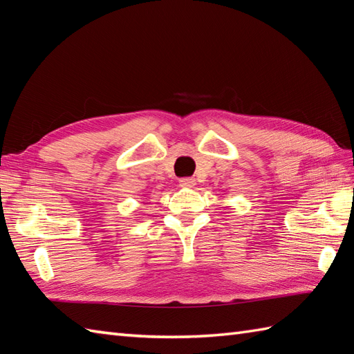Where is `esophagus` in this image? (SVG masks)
Wrapping results in <instances>:
<instances>
[{"instance_id": "1", "label": "esophagus", "mask_w": 354, "mask_h": 354, "mask_svg": "<svg viewBox=\"0 0 354 354\" xmlns=\"http://www.w3.org/2000/svg\"><path fill=\"white\" fill-rule=\"evenodd\" d=\"M194 184H196V179H193V178H181V179H179V185H181V187H193Z\"/></svg>"}]
</instances>
